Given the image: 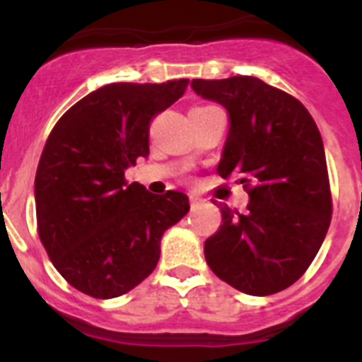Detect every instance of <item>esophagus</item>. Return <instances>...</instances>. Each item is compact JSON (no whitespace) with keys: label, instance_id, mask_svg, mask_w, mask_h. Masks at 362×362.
Wrapping results in <instances>:
<instances>
[{"label":"esophagus","instance_id":"esophagus-1","mask_svg":"<svg viewBox=\"0 0 362 362\" xmlns=\"http://www.w3.org/2000/svg\"><path fill=\"white\" fill-rule=\"evenodd\" d=\"M199 203H203V199H201V197H197V196H194V194H190V204H192V206H197Z\"/></svg>","mask_w":362,"mask_h":362}]
</instances>
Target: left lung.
Instances as JSON below:
<instances>
[{"instance_id": "1", "label": "left lung", "mask_w": 362, "mask_h": 362, "mask_svg": "<svg viewBox=\"0 0 362 362\" xmlns=\"http://www.w3.org/2000/svg\"><path fill=\"white\" fill-rule=\"evenodd\" d=\"M192 90L228 112L217 174L248 190L246 214L219 203L223 225L204 241L219 279L248 296L296 283L330 226L332 197L317 124L296 98L252 76L192 79Z\"/></svg>"}]
</instances>
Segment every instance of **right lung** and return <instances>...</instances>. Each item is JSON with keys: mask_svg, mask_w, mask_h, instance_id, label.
Returning <instances> with one entry per match:
<instances>
[{"mask_svg": "<svg viewBox=\"0 0 362 362\" xmlns=\"http://www.w3.org/2000/svg\"><path fill=\"white\" fill-rule=\"evenodd\" d=\"M188 79L112 83L70 107L45 143L34 181L37 233L56 270L79 292L112 299L152 274L161 238L190 210L187 194H150L124 170L148 158L152 117Z\"/></svg>", "mask_w": 362, "mask_h": 362, "instance_id": "obj_1", "label": "right lung"}]
</instances>
